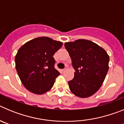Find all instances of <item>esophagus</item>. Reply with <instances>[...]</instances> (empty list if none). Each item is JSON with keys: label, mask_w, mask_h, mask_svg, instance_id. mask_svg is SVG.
Here are the masks:
<instances>
[{"label": "esophagus", "mask_w": 124, "mask_h": 124, "mask_svg": "<svg viewBox=\"0 0 124 124\" xmlns=\"http://www.w3.org/2000/svg\"><path fill=\"white\" fill-rule=\"evenodd\" d=\"M66 71V69H63V70H61V71L62 72V73H64V72H65Z\"/></svg>", "instance_id": "obj_1"}]
</instances>
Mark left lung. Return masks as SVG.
<instances>
[{"instance_id":"left-lung-1","label":"left lung","mask_w":124,"mask_h":124,"mask_svg":"<svg viewBox=\"0 0 124 124\" xmlns=\"http://www.w3.org/2000/svg\"><path fill=\"white\" fill-rule=\"evenodd\" d=\"M64 46L76 70L74 78L68 81L70 91L81 98L93 96L106 78L109 56L100 46L84 39L66 42Z\"/></svg>"}]
</instances>
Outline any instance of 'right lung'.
<instances>
[{
	"label": "right lung",
	"instance_id": "obj_1",
	"mask_svg": "<svg viewBox=\"0 0 124 124\" xmlns=\"http://www.w3.org/2000/svg\"><path fill=\"white\" fill-rule=\"evenodd\" d=\"M62 46L61 41L41 37L27 41L20 48L15 55V68L27 90L43 94L52 88L60 74L54 68L53 56Z\"/></svg>",
	"mask_w": 124,
	"mask_h": 124
}]
</instances>
